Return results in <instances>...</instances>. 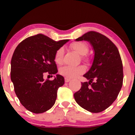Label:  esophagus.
<instances>
[{"label":"esophagus","instance_id":"esophagus-1","mask_svg":"<svg viewBox=\"0 0 135 135\" xmlns=\"http://www.w3.org/2000/svg\"><path fill=\"white\" fill-rule=\"evenodd\" d=\"M70 80V79L67 78V77H65V83H69Z\"/></svg>","mask_w":135,"mask_h":135}]
</instances>
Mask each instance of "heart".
<instances>
[{"mask_svg":"<svg viewBox=\"0 0 135 135\" xmlns=\"http://www.w3.org/2000/svg\"><path fill=\"white\" fill-rule=\"evenodd\" d=\"M70 48L80 55H85L88 53L89 48L88 45L83 42H75L70 44ZM64 55V50L62 47L59 48L55 54V61L58 65L63 63V58ZM85 69L83 66H65L61 68L60 70L61 75L67 78H74L77 75L84 72Z\"/></svg>","mask_w":135,"mask_h":135,"instance_id":"obj_1","label":"heart"}]
</instances>
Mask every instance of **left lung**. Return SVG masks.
<instances>
[{
  "label": "left lung",
  "mask_w": 135,
  "mask_h": 135,
  "mask_svg": "<svg viewBox=\"0 0 135 135\" xmlns=\"http://www.w3.org/2000/svg\"><path fill=\"white\" fill-rule=\"evenodd\" d=\"M75 41L89 42L94 56L90 69L83 75L89 82L81 83L80 89L74 94V98L89 112H102L116 100L122 86L123 67L118 49L106 36L94 31ZM94 80L95 81L93 82Z\"/></svg>",
  "instance_id": "left-lung-1"
}]
</instances>
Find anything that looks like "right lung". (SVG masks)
Wrapping results in <instances>:
<instances>
[{
    "mask_svg": "<svg viewBox=\"0 0 135 135\" xmlns=\"http://www.w3.org/2000/svg\"><path fill=\"white\" fill-rule=\"evenodd\" d=\"M68 41L56 42L39 33L23 40L15 49L11 62V79L20 103L28 110L41 114L55 103L64 77L57 74L50 80L43 77L46 72L49 75L58 72L55 54Z\"/></svg>",
    "mask_w": 135,
    "mask_h": 135,
    "instance_id": "1",
    "label": "right lung"
}]
</instances>
